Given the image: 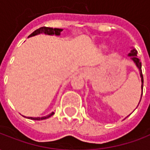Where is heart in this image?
Wrapping results in <instances>:
<instances>
[{"label":"heart","mask_w":150,"mask_h":150,"mask_svg":"<svg viewBox=\"0 0 150 150\" xmlns=\"http://www.w3.org/2000/svg\"><path fill=\"white\" fill-rule=\"evenodd\" d=\"M100 46L101 48H105V47H106V45H105V44H100Z\"/></svg>","instance_id":"obj_1"}]
</instances>
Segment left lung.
I'll list each match as a JSON object with an SVG mask.
<instances>
[{
    "mask_svg": "<svg viewBox=\"0 0 150 150\" xmlns=\"http://www.w3.org/2000/svg\"><path fill=\"white\" fill-rule=\"evenodd\" d=\"M137 51L134 48H132V49L131 50V51L129 53L128 56L131 58L132 61H133V62L135 63L136 67L138 68L139 72H140V76H141V78H142V92H143V75H142V62H140V59H139L138 58H137ZM142 96H141V100H142ZM140 102H141V100L139 101V104H140Z\"/></svg>",
    "mask_w": 150,
    "mask_h": 150,
    "instance_id": "8db88e82",
    "label": "left lung"
}]
</instances>
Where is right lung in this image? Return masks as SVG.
<instances>
[{
    "label": "right lung",
    "instance_id": "add662e5",
    "mask_svg": "<svg viewBox=\"0 0 150 150\" xmlns=\"http://www.w3.org/2000/svg\"><path fill=\"white\" fill-rule=\"evenodd\" d=\"M63 30L62 29H58V28H50V27H41L39 29H38L35 31H34L32 34L29 36L30 37H33V36H35V35H38V34H47V35H56V36H59L61 34V32ZM54 114V112H52L51 113H50L49 115H47L46 116H42V117H28L29 119L34 120H45L49 118L51 116H53Z\"/></svg>",
    "mask_w": 150,
    "mask_h": 150
}]
</instances>
